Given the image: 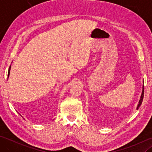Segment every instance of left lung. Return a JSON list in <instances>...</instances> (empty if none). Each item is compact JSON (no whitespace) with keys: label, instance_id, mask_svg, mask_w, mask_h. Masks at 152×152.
<instances>
[{"label":"left lung","instance_id":"obj_1","mask_svg":"<svg viewBox=\"0 0 152 152\" xmlns=\"http://www.w3.org/2000/svg\"><path fill=\"white\" fill-rule=\"evenodd\" d=\"M144 86L142 87V94H141V96H140V100H139V102H138V104L137 106V109L138 110V108L140 107L142 102V101H143V98H144Z\"/></svg>","mask_w":152,"mask_h":152}]
</instances>
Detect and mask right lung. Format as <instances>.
<instances>
[{
    "label": "right lung",
    "instance_id": "right-lung-1",
    "mask_svg": "<svg viewBox=\"0 0 152 152\" xmlns=\"http://www.w3.org/2000/svg\"><path fill=\"white\" fill-rule=\"evenodd\" d=\"M10 69H11V66H10V68L8 69V77H9V75H10Z\"/></svg>",
    "mask_w": 152,
    "mask_h": 152
}]
</instances>
